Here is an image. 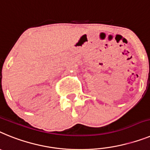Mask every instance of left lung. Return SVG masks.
I'll list each match as a JSON object with an SVG mask.
<instances>
[{
	"instance_id": "1",
	"label": "left lung",
	"mask_w": 150,
	"mask_h": 150,
	"mask_svg": "<svg viewBox=\"0 0 150 150\" xmlns=\"http://www.w3.org/2000/svg\"><path fill=\"white\" fill-rule=\"evenodd\" d=\"M148 80H149V82L150 81V70H149V77H148Z\"/></svg>"
}]
</instances>
